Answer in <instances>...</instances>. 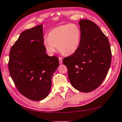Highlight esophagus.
Instances as JSON below:
<instances>
[{
	"label": "esophagus",
	"mask_w": 122,
	"mask_h": 122,
	"mask_svg": "<svg viewBox=\"0 0 122 122\" xmlns=\"http://www.w3.org/2000/svg\"><path fill=\"white\" fill-rule=\"evenodd\" d=\"M59 63L60 64H62V58L61 57H59Z\"/></svg>",
	"instance_id": "34e87169"
}]
</instances>
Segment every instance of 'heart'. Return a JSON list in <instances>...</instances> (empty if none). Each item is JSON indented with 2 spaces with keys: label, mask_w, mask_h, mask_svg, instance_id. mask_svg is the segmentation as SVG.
<instances>
[{
  "label": "heart",
  "mask_w": 122,
  "mask_h": 122,
  "mask_svg": "<svg viewBox=\"0 0 122 122\" xmlns=\"http://www.w3.org/2000/svg\"><path fill=\"white\" fill-rule=\"evenodd\" d=\"M81 31L75 23L63 24L51 30L48 37H44L43 45L50 54H53L57 48L62 54L71 55L77 51L80 46Z\"/></svg>",
  "instance_id": "1"
}]
</instances>
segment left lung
<instances>
[{
    "label": "left lung",
    "mask_w": 122,
    "mask_h": 122,
    "mask_svg": "<svg viewBox=\"0 0 122 122\" xmlns=\"http://www.w3.org/2000/svg\"><path fill=\"white\" fill-rule=\"evenodd\" d=\"M81 31L80 46L77 51L63 59L68 69V78L75 89L90 92L101 85L112 61L108 39L98 25L89 20L79 22Z\"/></svg>",
    "instance_id": "8db88e82"
}]
</instances>
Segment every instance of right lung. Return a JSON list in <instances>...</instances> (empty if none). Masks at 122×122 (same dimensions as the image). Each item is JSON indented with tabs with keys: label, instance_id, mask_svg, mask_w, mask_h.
I'll list each match as a JSON object with an SVG mask.
<instances>
[{
	"label": "right lung",
	"instance_id": "right-lung-1",
	"mask_svg": "<svg viewBox=\"0 0 122 122\" xmlns=\"http://www.w3.org/2000/svg\"><path fill=\"white\" fill-rule=\"evenodd\" d=\"M43 25L24 31L11 47L8 69L19 91L30 100L47 97L53 74L59 66L57 56H49L43 45Z\"/></svg>",
	"mask_w": 122,
	"mask_h": 122
}]
</instances>
